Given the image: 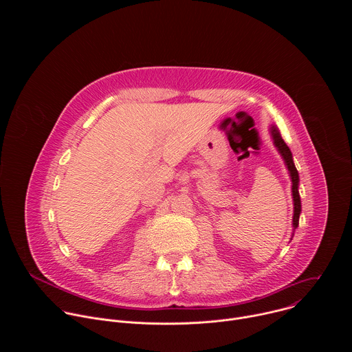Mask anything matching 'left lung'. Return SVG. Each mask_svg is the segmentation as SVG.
<instances>
[{"instance_id":"1","label":"left lung","mask_w":352,"mask_h":352,"mask_svg":"<svg viewBox=\"0 0 352 352\" xmlns=\"http://www.w3.org/2000/svg\"><path fill=\"white\" fill-rule=\"evenodd\" d=\"M270 132H272V136H273V140H274V144L277 147V150L280 152V155L283 156L284 162H285V166L289 171V175H291V181H292V197H294V217H292V226H294V230L298 227V223H299V213H300V199H299V192H298V182H299V177H298V171L294 166V162H292V153L289 147L285 144V142L283 140L277 126H272L270 128Z\"/></svg>"}]
</instances>
